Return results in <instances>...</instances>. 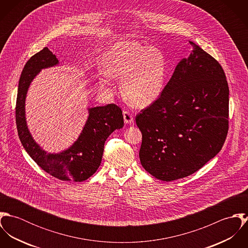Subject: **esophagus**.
I'll list each match as a JSON object with an SVG mask.
<instances>
[{
  "label": "esophagus",
  "mask_w": 248,
  "mask_h": 248,
  "mask_svg": "<svg viewBox=\"0 0 248 248\" xmlns=\"http://www.w3.org/2000/svg\"><path fill=\"white\" fill-rule=\"evenodd\" d=\"M123 117H124V122L126 124H131L133 122V113L130 112L129 110H124L123 111Z\"/></svg>",
  "instance_id": "esophagus-1"
}]
</instances>
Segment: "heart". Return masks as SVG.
<instances>
[{"label": "heart", "mask_w": 248, "mask_h": 248, "mask_svg": "<svg viewBox=\"0 0 248 248\" xmlns=\"http://www.w3.org/2000/svg\"><path fill=\"white\" fill-rule=\"evenodd\" d=\"M104 65L109 75L123 79L122 93L134 106L152 104L164 90L166 60L155 47L129 41L116 43L107 50Z\"/></svg>", "instance_id": "heart-1"}]
</instances>
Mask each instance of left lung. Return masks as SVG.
Returning <instances> with one entry per match:
<instances>
[{"instance_id": "1", "label": "left lung", "mask_w": 248, "mask_h": 248, "mask_svg": "<svg viewBox=\"0 0 248 248\" xmlns=\"http://www.w3.org/2000/svg\"><path fill=\"white\" fill-rule=\"evenodd\" d=\"M159 97L136 116L140 158L153 177H188L220 151L228 133L229 89L219 63L193 42Z\"/></svg>"}]
</instances>
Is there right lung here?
<instances>
[{"mask_svg": "<svg viewBox=\"0 0 248 248\" xmlns=\"http://www.w3.org/2000/svg\"><path fill=\"white\" fill-rule=\"evenodd\" d=\"M58 59L44 47L27 62L22 71L16 100V125L25 150L45 172L63 181H84L100 166L108 137L124 126L122 110L115 104L89 108V117L78 140L68 150L47 154L34 141L26 121L25 101L31 81L42 69L56 66Z\"/></svg>", "mask_w": 248, "mask_h": 248, "instance_id": "obj_1", "label": "right lung"}]
</instances>
